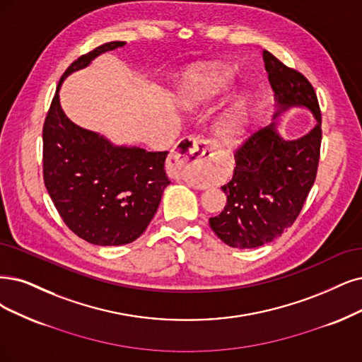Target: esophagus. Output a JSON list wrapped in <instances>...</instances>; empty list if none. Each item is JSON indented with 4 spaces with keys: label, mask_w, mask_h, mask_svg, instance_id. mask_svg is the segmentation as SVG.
Segmentation results:
<instances>
[{
    "label": "esophagus",
    "mask_w": 362,
    "mask_h": 362,
    "mask_svg": "<svg viewBox=\"0 0 362 362\" xmlns=\"http://www.w3.org/2000/svg\"><path fill=\"white\" fill-rule=\"evenodd\" d=\"M215 147L216 146L211 140L189 136L179 141L171 158L174 164L182 170H197L209 163Z\"/></svg>",
    "instance_id": "esophagus-1"
}]
</instances>
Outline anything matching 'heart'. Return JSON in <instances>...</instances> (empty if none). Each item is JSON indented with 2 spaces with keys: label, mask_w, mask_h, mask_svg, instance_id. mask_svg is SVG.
Listing matches in <instances>:
<instances>
[{
  "label": "heart",
  "mask_w": 362,
  "mask_h": 362,
  "mask_svg": "<svg viewBox=\"0 0 362 362\" xmlns=\"http://www.w3.org/2000/svg\"><path fill=\"white\" fill-rule=\"evenodd\" d=\"M231 73L221 65H203L192 73L189 83L185 86L183 100L189 105H199L218 98L228 88ZM243 122L240 112L226 116L219 125V136L226 143H235L242 136Z\"/></svg>",
  "instance_id": "heart-1"
}]
</instances>
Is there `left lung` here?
Wrapping results in <instances>:
<instances>
[{"instance_id": "obj_1", "label": "left lung", "mask_w": 362, "mask_h": 362, "mask_svg": "<svg viewBox=\"0 0 362 362\" xmlns=\"http://www.w3.org/2000/svg\"><path fill=\"white\" fill-rule=\"evenodd\" d=\"M262 58L279 107L274 116L304 105L317 124L304 137L286 141L273 122L234 151L233 179L222 186L228 202L209 223L225 245L240 249L270 243L297 221L316 180L322 141V113L312 83L269 50H262Z\"/></svg>"}]
</instances>
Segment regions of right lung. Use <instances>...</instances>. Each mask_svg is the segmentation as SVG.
Segmentation results:
<instances>
[{
  "label": "right lung",
  "mask_w": 362,
  "mask_h": 362,
  "mask_svg": "<svg viewBox=\"0 0 362 362\" xmlns=\"http://www.w3.org/2000/svg\"><path fill=\"white\" fill-rule=\"evenodd\" d=\"M125 46L110 42L78 57L62 74L43 125V180L69 228L98 246L139 238L170 185L168 152L115 147L98 134L74 125L59 105V86L100 53Z\"/></svg>",
  "instance_id": "right-lung-1"
}]
</instances>
